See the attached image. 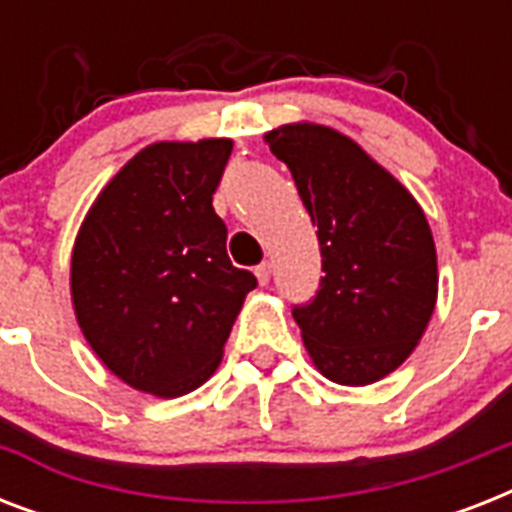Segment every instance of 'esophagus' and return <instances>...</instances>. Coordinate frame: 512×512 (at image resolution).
<instances>
[{"mask_svg":"<svg viewBox=\"0 0 512 512\" xmlns=\"http://www.w3.org/2000/svg\"><path fill=\"white\" fill-rule=\"evenodd\" d=\"M255 276H257V281H260V287H265V284L271 281V263H260V265H257Z\"/></svg>","mask_w":512,"mask_h":512,"instance_id":"esophagus-1","label":"esophagus"}]
</instances>
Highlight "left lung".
Here are the masks:
<instances>
[{"instance_id":"left-lung-1","label":"left lung","mask_w":512,"mask_h":512,"mask_svg":"<svg viewBox=\"0 0 512 512\" xmlns=\"http://www.w3.org/2000/svg\"><path fill=\"white\" fill-rule=\"evenodd\" d=\"M265 143L289 167L319 228V292L292 308L305 348L327 380H382L417 348L436 308V244L425 212L332 127L284 124Z\"/></svg>"}]
</instances>
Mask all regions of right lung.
<instances>
[{"label":"right lung","instance_id":"add662e5","mask_svg":"<svg viewBox=\"0 0 512 512\" xmlns=\"http://www.w3.org/2000/svg\"><path fill=\"white\" fill-rule=\"evenodd\" d=\"M233 143L164 140L100 191L71 255V300L90 348L143 393L207 382L257 279L228 260L212 207Z\"/></svg>","mask_w":512,"mask_h":512}]
</instances>
